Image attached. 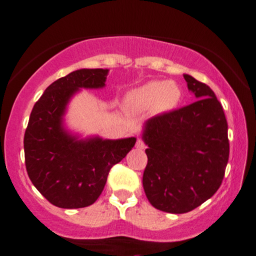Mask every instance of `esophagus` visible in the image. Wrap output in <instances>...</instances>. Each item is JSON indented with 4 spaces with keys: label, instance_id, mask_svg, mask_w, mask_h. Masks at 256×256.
<instances>
[{
    "label": "esophagus",
    "instance_id": "1",
    "mask_svg": "<svg viewBox=\"0 0 256 256\" xmlns=\"http://www.w3.org/2000/svg\"><path fill=\"white\" fill-rule=\"evenodd\" d=\"M136 148H139V150H144V148H145V143H144L143 140H142V139H138L137 143H136Z\"/></svg>",
    "mask_w": 256,
    "mask_h": 256
}]
</instances>
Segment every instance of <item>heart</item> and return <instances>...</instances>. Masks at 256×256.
Returning a JSON list of instances; mask_svg holds the SVG:
<instances>
[{
    "instance_id": "b5f03b06",
    "label": "heart",
    "mask_w": 256,
    "mask_h": 256,
    "mask_svg": "<svg viewBox=\"0 0 256 256\" xmlns=\"http://www.w3.org/2000/svg\"><path fill=\"white\" fill-rule=\"evenodd\" d=\"M180 100L182 90L176 82L152 80L128 92L125 105L134 112L152 110L156 114H166L178 108Z\"/></svg>"
}]
</instances>
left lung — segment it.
<instances>
[{"instance_id":"obj_1","label":"left lung","mask_w":256,"mask_h":256,"mask_svg":"<svg viewBox=\"0 0 256 256\" xmlns=\"http://www.w3.org/2000/svg\"><path fill=\"white\" fill-rule=\"evenodd\" d=\"M192 104L145 122L148 166L143 186L154 208L184 214L221 186L229 158L228 124L222 105L206 84L184 74Z\"/></svg>"}]
</instances>
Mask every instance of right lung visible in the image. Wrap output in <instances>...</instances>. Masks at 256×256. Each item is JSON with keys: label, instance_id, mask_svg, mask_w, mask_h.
<instances>
[{"label": "right lung", "instance_id": "add662e5", "mask_svg": "<svg viewBox=\"0 0 256 256\" xmlns=\"http://www.w3.org/2000/svg\"><path fill=\"white\" fill-rule=\"evenodd\" d=\"M108 70L82 68L60 78L35 102L24 134L26 169L34 186L53 206L85 208L104 190L111 168L136 138H79L64 125L72 96L80 88H102Z\"/></svg>", "mask_w": 256, "mask_h": 256}]
</instances>
